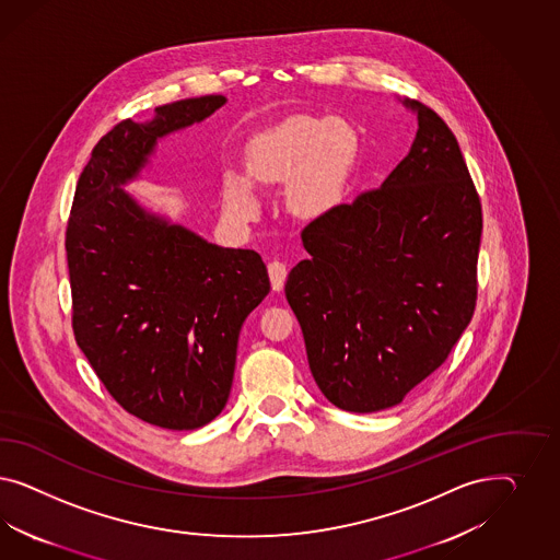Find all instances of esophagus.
Returning <instances> with one entry per match:
<instances>
[{
  "label": "esophagus",
  "mask_w": 560,
  "mask_h": 560,
  "mask_svg": "<svg viewBox=\"0 0 560 560\" xmlns=\"http://www.w3.org/2000/svg\"><path fill=\"white\" fill-rule=\"evenodd\" d=\"M269 277H271L272 289L281 291L285 285V279H288V267L279 260H272L269 262Z\"/></svg>",
  "instance_id": "obj_1"
}]
</instances>
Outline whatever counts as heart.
I'll return each mask as SVG.
<instances>
[{
  "instance_id": "obj_1",
  "label": "heart",
  "mask_w": 560,
  "mask_h": 560,
  "mask_svg": "<svg viewBox=\"0 0 560 560\" xmlns=\"http://www.w3.org/2000/svg\"><path fill=\"white\" fill-rule=\"evenodd\" d=\"M355 155V133L347 122L293 115L253 139L246 170L250 180L262 187L289 178L285 205L295 218L310 220L337 203ZM223 205L236 220L256 215L253 190L234 174L223 185Z\"/></svg>"
}]
</instances>
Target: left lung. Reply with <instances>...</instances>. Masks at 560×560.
Masks as SVG:
<instances>
[{
  "instance_id": "obj_1",
  "label": "left lung",
  "mask_w": 560,
  "mask_h": 560,
  "mask_svg": "<svg viewBox=\"0 0 560 560\" xmlns=\"http://www.w3.org/2000/svg\"><path fill=\"white\" fill-rule=\"evenodd\" d=\"M419 129L384 185L310 221V258L285 295L310 372L335 407H396L435 372L472 320L482 209L458 139L405 101Z\"/></svg>"
}]
</instances>
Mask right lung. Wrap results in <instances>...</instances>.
Wrapping results in <instances>:
<instances>
[{
    "label": "right lung",
    "instance_id": "add662e5",
    "mask_svg": "<svg viewBox=\"0 0 560 560\" xmlns=\"http://www.w3.org/2000/svg\"><path fill=\"white\" fill-rule=\"evenodd\" d=\"M225 96L172 102L120 120L80 174L66 232L73 335L104 388L145 423L188 431L232 390L240 328L269 289L255 250L221 248L148 213L122 185L160 137L201 122Z\"/></svg>",
    "mask_w": 560,
    "mask_h": 560
}]
</instances>
